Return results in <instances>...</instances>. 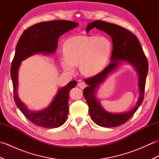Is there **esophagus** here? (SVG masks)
I'll use <instances>...</instances> for the list:
<instances>
[{"instance_id":"1","label":"esophagus","mask_w":159,"mask_h":159,"mask_svg":"<svg viewBox=\"0 0 159 159\" xmlns=\"http://www.w3.org/2000/svg\"><path fill=\"white\" fill-rule=\"evenodd\" d=\"M78 86H79L80 89H84L86 87V84L84 82H79L78 83Z\"/></svg>"}]
</instances>
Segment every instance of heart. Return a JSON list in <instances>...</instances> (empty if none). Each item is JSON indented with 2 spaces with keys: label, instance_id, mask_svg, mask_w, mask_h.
Masks as SVG:
<instances>
[{
  "label": "heart",
  "instance_id": "b5f03b06",
  "mask_svg": "<svg viewBox=\"0 0 159 159\" xmlns=\"http://www.w3.org/2000/svg\"><path fill=\"white\" fill-rule=\"evenodd\" d=\"M63 68L74 72L73 67H80L83 75L92 76L105 67L111 53V43L105 37L75 36L63 43Z\"/></svg>",
  "mask_w": 159,
  "mask_h": 159
}]
</instances>
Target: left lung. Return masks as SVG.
Returning <instances> with one entry per match:
<instances>
[{
	"instance_id": "left-lung-1",
	"label": "left lung",
	"mask_w": 159,
	"mask_h": 159,
	"mask_svg": "<svg viewBox=\"0 0 159 159\" xmlns=\"http://www.w3.org/2000/svg\"><path fill=\"white\" fill-rule=\"evenodd\" d=\"M93 28L105 32L112 38L111 62L102 72L85 80L89 86L84 89L83 95L89 106V115L94 122L102 127L119 126L126 122L133 116L143 102L148 72V61L139 39L128 30L114 24L96 20L87 26V33H88ZM121 61L130 63L138 72L139 75L140 96L136 106L133 109L121 114H112L103 109L96 98L95 92L99 84L106 79L107 74L112 72Z\"/></svg>"
}]
</instances>
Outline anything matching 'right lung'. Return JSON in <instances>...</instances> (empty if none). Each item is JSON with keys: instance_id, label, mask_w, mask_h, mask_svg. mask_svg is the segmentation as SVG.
Masks as SVG:
<instances>
[{"instance_id": "right-lung-1", "label": "right lung", "mask_w": 159, "mask_h": 159, "mask_svg": "<svg viewBox=\"0 0 159 159\" xmlns=\"http://www.w3.org/2000/svg\"><path fill=\"white\" fill-rule=\"evenodd\" d=\"M77 22L57 20L42 22L26 29L16 45V52L11 67L13 98L17 107L32 123L43 128H53L61 126L68 114L70 91L76 85V80L70 81L61 88L50 105L42 111H33L20 100L18 96V74L22 61L37 53L53 54L57 48L59 37L78 26Z\"/></svg>"}]
</instances>
